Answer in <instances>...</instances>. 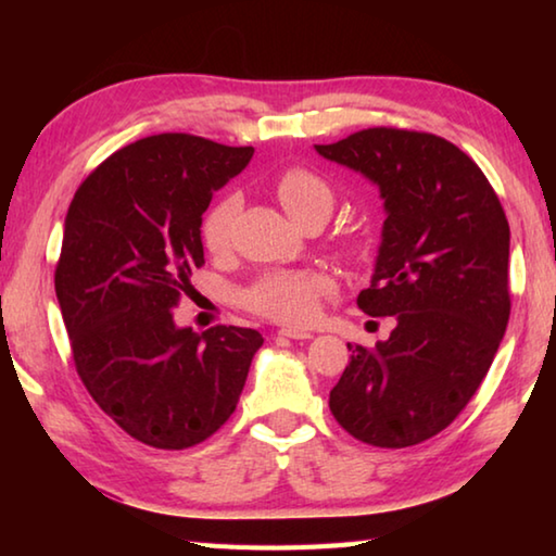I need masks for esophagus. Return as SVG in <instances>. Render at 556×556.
I'll list each match as a JSON object with an SVG mask.
<instances>
[{
	"label": "esophagus",
	"mask_w": 556,
	"mask_h": 556,
	"mask_svg": "<svg viewBox=\"0 0 556 556\" xmlns=\"http://www.w3.org/2000/svg\"><path fill=\"white\" fill-rule=\"evenodd\" d=\"M279 333L287 338H294V341H306V338H314L312 331H306V328H296V326H285Z\"/></svg>",
	"instance_id": "obj_1"
}]
</instances>
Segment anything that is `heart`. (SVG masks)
Wrapping results in <instances>:
<instances>
[{
    "instance_id": "1",
    "label": "heart",
    "mask_w": 556,
    "mask_h": 556,
    "mask_svg": "<svg viewBox=\"0 0 556 556\" xmlns=\"http://www.w3.org/2000/svg\"><path fill=\"white\" fill-rule=\"evenodd\" d=\"M277 199L296 223L312 215H326L333 208V188L314 172L291 166L277 176ZM240 211V199L235 193L223 199L205 213L203 244L211 252H223L230 244V230L235 215ZM351 248H361V240H351ZM333 291V279L324 271H269L242 294L244 306L275 321L301 324L314 316L318 299Z\"/></svg>"
}]
</instances>
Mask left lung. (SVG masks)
<instances>
[{
  "mask_svg": "<svg viewBox=\"0 0 556 556\" xmlns=\"http://www.w3.org/2000/svg\"><path fill=\"white\" fill-rule=\"evenodd\" d=\"M316 152L380 188L388 218L357 306L397 321L375 348L348 343L328 407L370 446L421 444L458 417L503 341L510 225L473 159L437 135L370 127Z\"/></svg>",
  "mask_w": 556,
  "mask_h": 556,
  "instance_id": "8db88e82",
  "label": "left lung"
}]
</instances>
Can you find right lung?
<instances>
[{"label":"right lung","instance_id":"obj_1","mask_svg":"<svg viewBox=\"0 0 556 556\" xmlns=\"http://www.w3.org/2000/svg\"><path fill=\"white\" fill-rule=\"evenodd\" d=\"M255 149L154 135L105 159L75 191L63 225L55 296L83 384L129 437L188 448L238 407L265 338L255 328L195 333L174 321L203 267L201 225Z\"/></svg>","mask_w":556,"mask_h":556}]
</instances>
